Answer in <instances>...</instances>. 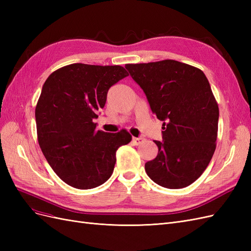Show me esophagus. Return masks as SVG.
<instances>
[{
    "instance_id": "obj_1",
    "label": "esophagus",
    "mask_w": 251,
    "mask_h": 251,
    "mask_svg": "<svg viewBox=\"0 0 251 251\" xmlns=\"http://www.w3.org/2000/svg\"><path fill=\"white\" fill-rule=\"evenodd\" d=\"M144 139L143 138H141V137H133V139H132V141H133V143L135 144V146H139V144L143 141Z\"/></svg>"
}]
</instances>
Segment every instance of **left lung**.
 I'll return each mask as SVG.
<instances>
[{
  "mask_svg": "<svg viewBox=\"0 0 251 251\" xmlns=\"http://www.w3.org/2000/svg\"><path fill=\"white\" fill-rule=\"evenodd\" d=\"M126 68L163 121V141H154L158 155L144 168L148 176L166 188L191 185L206 170L217 146L219 107L206 76L174 59Z\"/></svg>",
  "mask_w": 251,
  "mask_h": 251,
  "instance_id": "1",
  "label": "left lung"
}]
</instances>
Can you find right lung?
<instances>
[{
	"instance_id": "add662e5",
	"label": "right lung",
	"mask_w": 251,
	"mask_h": 251,
	"mask_svg": "<svg viewBox=\"0 0 251 251\" xmlns=\"http://www.w3.org/2000/svg\"><path fill=\"white\" fill-rule=\"evenodd\" d=\"M121 66L71 64L45 81L35 107L37 141L49 165L78 189L101 185L113 174L116 151L132 140L125 128L96 130L94 118L109 89L127 76Z\"/></svg>"
}]
</instances>
